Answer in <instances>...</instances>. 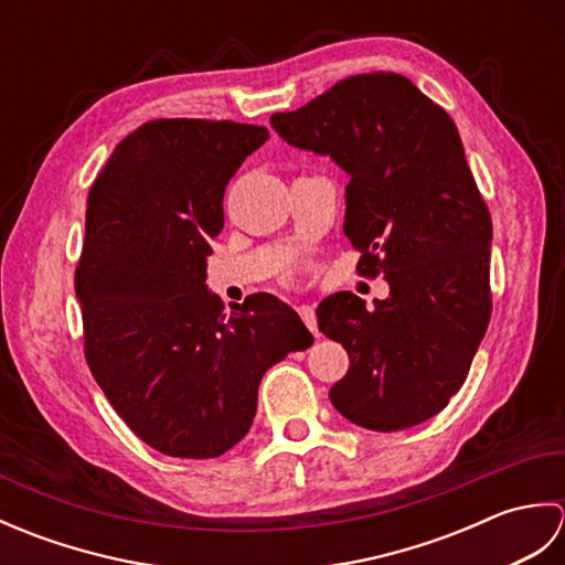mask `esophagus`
<instances>
[{
  "mask_svg": "<svg viewBox=\"0 0 565 565\" xmlns=\"http://www.w3.org/2000/svg\"><path fill=\"white\" fill-rule=\"evenodd\" d=\"M298 316L303 318V322H306V328L316 334L318 338V320H316V308L313 306H308V303H301L298 306Z\"/></svg>",
  "mask_w": 565,
  "mask_h": 565,
  "instance_id": "esophagus-1",
  "label": "esophagus"
}]
</instances>
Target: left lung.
<instances>
[{"label":"left lung","mask_w":565,"mask_h":565,"mask_svg":"<svg viewBox=\"0 0 565 565\" xmlns=\"http://www.w3.org/2000/svg\"><path fill=\"white\" fill-rule=\"evenodd\" d=\"M271 128L350 177L344 235L388 298L342 291L318 306V330L350 369L330 401L350 423L398 431L447 407L490 320L493 223L449 114L395 72L342 79Z\"/></svg>","instance_id":"left-lung-1"}]
</instances>
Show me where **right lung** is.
<instances>
[{
    "label": "right lung",
    "instance_id": "add662e5",
    "mask_svg": "<svg viewBox=\"0 0 565 565\" xmlns=\"http://www.w3.org/2000/svg\"><path fill=\"white\" fill-rule=\"evenodd\" d=\"M262 126L167 118L126 136L94 179L75 274L94 379L167 456L213 459L247 435L259 381L313 334L271 294L223 313L209 291L223 194Z\"/></svg>",
    "mask_w": 565,
    "mask_h": 565
}]
</instances>
